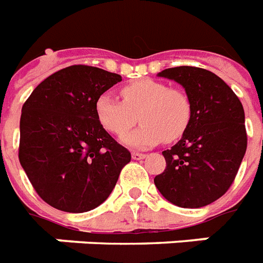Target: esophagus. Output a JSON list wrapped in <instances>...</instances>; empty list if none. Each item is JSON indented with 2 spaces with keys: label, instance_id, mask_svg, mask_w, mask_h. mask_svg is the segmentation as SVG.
Segmentation results:
<instances>
[{
  "label": "esophagus",
  "instance_id": "esophagus-1",
  "mask_svg": "<svg viewBox=\"0 0 263 263\" xmlns=\"http://www.w3.org/2000/svg\"><path fill=\"white\" fill-rule=\"evenodd\" d=\"M145 157H147L145 154L136 153V151H134V153H132V158H133V159H136V161H140V159H144V158H145Z\"/></svg>",
  "mask_w": 263,
  "mask_h": 263
}]
</instances>
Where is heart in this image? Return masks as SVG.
I'll return each mask as SVG.
<instances>
[{
  "label": "heart",
  "instance_id": "1",
  "mask_svg": "<svg viewBox=\"0 0 263 263\" xmlns=\"http://www.w3.org/2000/svg\"><path fill=\"white\" fill-rule=\"evenodd\" d=\"M122 101L102 94L96 101V115L101 126L114 136H123L137 116L141 126L122 141L133 148L173 143L185 133L191 120V101L183 90L153 79H141L120 88Z\"/></svg>",
  "mask_w": 263,
  "mask_h": 263
}]
</instances>
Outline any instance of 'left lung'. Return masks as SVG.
Instances as JSON below:
<instances>
[{
  "label": "left lung",
  "mask_w": 263,
  "mask_h": 263,
  "mask_svg": "<svg viewBox=\"0 0 263 263\" xmlns=\"http://www.w3.org/2000/svg\"><path fill=\"white\" fill-rule=\"evenodd\" d=\"M180 83L191 101V120L183 137L162 155L166 169L154 179L172 204L201 208L230 189L247 149L244 108L215 73L177 66L159 73Z\"/></svg>",
  "instance_id": "8db88e82"
}]
</instances>
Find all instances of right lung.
I'll use <instances>...</instances> for the list:
<instances>
[{
	"instance_id": "right-lung-1",
	"label": "right lung",
	"mask_w": 263,
	"mask_h": 263,
	"mask_svg": "<svg viewBox=\"0 0 263 263\" xmlns=\"http://www.w3.org/2000/svg\"><path fill=\"white\" fill-rule=\"evenodd\" d=\"M118 82L120 74L73 65L41 82L22 106L19 161L35 193L59 211L101 205L132 159L96 115L97 98Z\"/></svg>"
}]
</instances>
